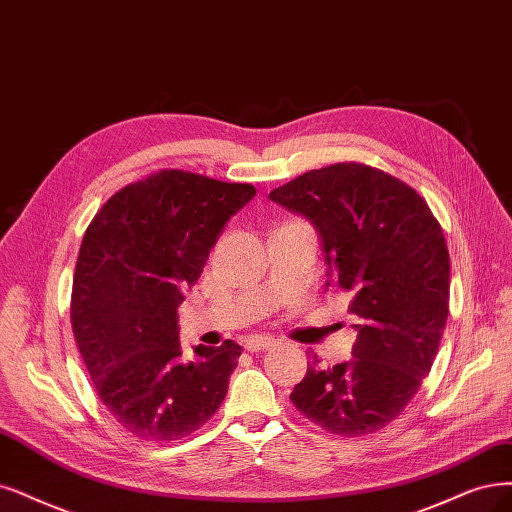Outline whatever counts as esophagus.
Masks as SVG:
<instances>
[{
    "label": "esophagus",
    "instance_id": "34e87169",
    "mask_svg": "<svg viewBox=\"0 0 512 512\" xmlns=\"http://www.w3.org/2000/svg\"><path fill=\"white\" fill-rule=\"evenodd\" d=\"M272 346H276V339L268 335H255V337L244 339V348L249 352H263V350H270Z\"/></svg>",
    "mask_w": 512,
    "mask_h": 512
}]
</instances>
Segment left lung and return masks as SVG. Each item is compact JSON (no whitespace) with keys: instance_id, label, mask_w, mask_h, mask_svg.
Masks as SVG:
<instances>
[{"instance_id":"obj_1","label":"left lung","mask_w":512,"mask_h":512,"mask_svg":"<svg viewBox=\"0 0 512 512\" xmlns=\"http://www.w3.org/2000/svg\"><path fill=\"white\" fill-rule=\"evenodd\" d=\"M270 200L316 227L327 276L358 318L350 361L320 369L314 358L291 401L333 434L377 432L413 399L441 344L449 312L441 225L413 187L356 162L310 170Z\"/></svg>"}]
</instances>
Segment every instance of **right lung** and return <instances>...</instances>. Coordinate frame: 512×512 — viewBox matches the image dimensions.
<instances>
[{
	"mask_svg": "<svg viewBox=\"0 0 512 512\" xmlns=\"http://www.w3.org/2000/svg\"><path fill=\"white\" fill-rule=\"evenodd\" d=\"M249 183L160 170L113 194L75 263L71 325L103 405L141 441H177L213 418L242 348L181 358L177 308L240 208Z\"/></svg>",
	"mask_w": 512,
	"mask_h": 512,
	"instance_id": "add662e5",
	"label": "right lung"
}]
</instances>
